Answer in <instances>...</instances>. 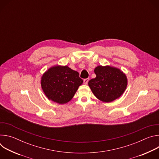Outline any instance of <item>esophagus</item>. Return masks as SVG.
Segmentation results:
<instances>
[{"label":"esophagus","mask_w":159,"mask_h":159,"mask_svg":"<svg viewBox=\"0 0 159 159\" xmlns=\"http://www.w3.org/2000/svg\"><path fill=\"white\" fill-rule=\"evenodd\" d=\"M89 80V79L88 78L85 79L84 80V84H87V83H88Z\"/></svg>","instance_id":"34e87169"}]
</instances>
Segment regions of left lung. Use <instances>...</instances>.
<instances>
[{"label":"left lung","instance_id":"obj_1","mask_svg":"<svg viewBox=\"0 0 159 159\" xmlns=\"http://www.w3.org/2000/svg\"><path fill=\"white\" fill-rule=\"evenodd\" d=\"M95 79L89 81V86L100 101L110 102L119 98L126 90L128 80L126 75L116 67L98 66L95 68Z\"/></svg>","mask_w":159,"mask_h":159}]
</instances>
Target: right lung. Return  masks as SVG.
<instances>
[{
  "label": "right lung",
  "mask_w": 159,
  "mask_h": 159,
  "mask_svg": "<svg viewBox=\"0 0 159 159\" xmlns=\"http://www.w3.org/2000/svg\"><path fill=\"white\" fill-rule=\"evenodd\" d=\"M83 83L79 74L68 66L56 65L41 77L43 91L48 99L63 104L70 101Z\"/></svg>",
  "instance_id": "obj_1"
}]
</instances>
